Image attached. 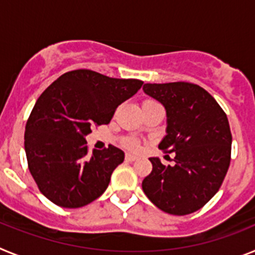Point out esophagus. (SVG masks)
I'll return each instance as SVG.
<instances>
[{"mask_svg":"<svg viewBox=\"0 0 255 255\" xmlns=\"http://www.w3.org/2000/svg\"><path fill=\"white\" fill-rule=\"evenodd\" d=\"M125 159H126V161H129V162H134V161H136V159H138V157H136V155H134V154H130V153H128V154L125 155Z\"/></svg>","mask_w":255,"mask_h":255,"instance_id":"1","label":"esophagus"}]
</instances>
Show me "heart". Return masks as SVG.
<instances>
[{
    "instance_id": "heart-1",
    "label": "heart",
    "mask_w": 255,
    "mask_h": 255,
    "mask_svg": "<svg viewBox=\"0 0 255 255\" xmlns=\"http://www.w3.org/2000/svg\"><path fill=\"white\" fill-rule=\"evenodd\" d=\"M144 103H157V102H154V101H145ZM124 145H125V147L130 150H138L139 149V143L138 141L132 140V139H128V140H125Z\"/></svg>"
}]
</instances>
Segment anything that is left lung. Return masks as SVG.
<instances>
[{
  "label": "left lung",
  "instance_id": "obj_1",
  "mask_svg": "<svg viewBox=\"0 0 255 255\" xmlns=\"http://www.w3.org/2000/svg\"><path fill=\"white\" fill-rule=\"evenodd\" d=\"M143 91L166 110L167 128L158 148L175 153L176 163L164 166L157 157L149 158L152 172L141 188L166 213H193L217 193L229 170L233 136L226 114L197 84L148 83Z\"/></svg>",
  "mask_w": 255,
  "mask_h": 255
}]
</instances>
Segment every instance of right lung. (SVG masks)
<instances>
[{
	"label": "right lung",
	"instance_id": "1",
	"mask_svg": "<svg viewBox=\"0 0 255 255\" xmlns=\"http://www.w3.org/2000/svg\"><path fill=\"white\" fill-rule=\"evenodd\" d=\"M143 85L138 79L108 78L74 70L52 83L26 121L24 145L40 193L64 208H80L105 193L124 152L114 145L88 150L93 126L111 121L116 108Z\"/></svg>",
	"mask_w": 255,
	"mask_h": 255
}]
</instances>
